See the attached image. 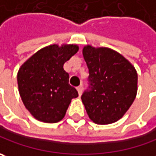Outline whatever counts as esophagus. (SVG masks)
<instances>
[{"instance_id": "obj_1", "label": "esophagus", "mask_w": 156, "mask_h": 156, "mask_svg": "<svg viewBox=\"0 0 156 156\" xmlns=\"http://www.w3.org/2000/svg\"><path fill=\"white\" fill-rule=\"evenodd\" d=\"M77 90H78V95H79V96H81V94H82V91H83L82 86H78V87H77Z\"/></svg>"}]
</instances>
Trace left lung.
Returning <instances> with one entry per match:
<instances>
[{"label": "left lung", "mask_w": 156, "mask_h": 156, "mask_svg": "<svg viewBox=\"0 0 156 156\" xmlns=\"http://www.w3.org/2000/svg\"><path fill=\"white\" fill-rule=\"evenodd\" d=\"M83 56L89 69V89L81 97L86 112L96 124L116 122L136 97V70L121 54L109 48L86 45Z\"/></svg>", "instance_id": "left-lung-1"}]
</instances>
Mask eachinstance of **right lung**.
<instances>
[{
    "instance_id": "right-lung-1",
    "label": "right lung",
    "mask_w": 156,
    "mask_h": 156,
    "mask_svg": "<svg viewBox=\"0 0 156 156\" xmlns=\"http://www.w3.org/2000/svg\"><path fill=\"white\" fill-rule=\"evenodd\" d=\"M78 51L76 44H52L39 50L20 67L17 73L19 93L35 119L46 123L60 121L71 99L78 96L64 70L65 62Z\"/></svg>"
}]
</instances>
